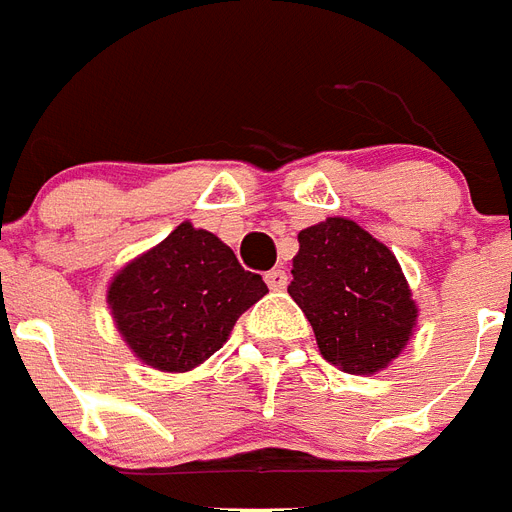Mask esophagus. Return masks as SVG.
<instances>
[{
  "mask_svg": "<svg viewBox=\"0 0 512 512\" xmlns=\"http://www.w3.org/2000/svg\"><path fill=\"white\" fill-rule=\"evenodd\" d=\"M264 280H267V285L272 290H285V285H288V272L285 269H269L267 275H264Z\"/></svg>",
  "mask_w": 512,
  "mask_h": 512,
  "instance_id": "esophagus-1",
  "label": "esophagus"
}]
</instances>
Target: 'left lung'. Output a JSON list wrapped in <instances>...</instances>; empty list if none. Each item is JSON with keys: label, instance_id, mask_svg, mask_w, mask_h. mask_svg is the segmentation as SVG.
<instances>
[{"label": "left lung", "instance_id": "8db88e82", "mask_svg": "<svg viewBox=\"0 0 512 512\" xmlns=\"http://www.w3.org/2000/svg\"><path fill=\"white\" fill-rule=\"evenodd\" d=\"M290 298L312 322L322 357L351 375L383 370L418 317L402 267L359 224L333 216L298 232Z\"/></svg>", "mask_w": 512, "mask_h": 512}]
</instances>
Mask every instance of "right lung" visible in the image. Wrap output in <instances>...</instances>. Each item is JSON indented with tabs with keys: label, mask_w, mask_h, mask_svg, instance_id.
I'll list each match as a JSON object with an SVG mask.
<instances>
[{
	"label": "right lung",
	"mask_w": 512,
	"mask_h": 512,
	"mask_svg": "<svg viewBox=\"0 0 512 512\" xmlns=\"http://www.w3.org/2000/svg\"><path fill=\"white\" fill-rule=\"evenodd\" d=\"M261 296V275L240 267L219 237L185 222L118 272L108 304L142 362L185 372L222 349L237 317Z\"/></svg>",
	"instance_id": "add662e5"
}]
</instances>
